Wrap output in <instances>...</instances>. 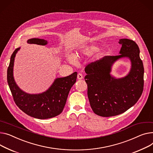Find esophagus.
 <instances>
[{
    "instance_id": "esophagus-1",
    "label": "esophagus",
    "mask_w": 153,
    "mask_h": 153,
    "mask_svg": "<svg viewBox=\"0 0 153 153\" xmlns=\"http://www.w3.org/2000/svg\"><path fill=\"white\" fill-rule=\"evenodd\" d=\"M77 79H79V80L82 79H83V75H82V74L79 73V74H77Z\"/></svg>"
}]
</instances>
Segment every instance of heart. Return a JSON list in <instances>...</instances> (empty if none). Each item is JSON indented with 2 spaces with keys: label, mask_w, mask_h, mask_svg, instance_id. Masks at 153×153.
Returning a JSON list of instances; mask_svg holds the SVG:
<instances>
[{
  "label": "heart",
  "mask_w": 153,
  "mask_h": 153,
  "mask_svg": "<svg viewBox=\"0 0 153 153\" xmlns=\"http://www.w3.org/2000/svg\"><path fill=\"white\" fill-rule=\"evenodd\" d=\"M68 59H69V60L71 62V63H76V57L74 56H69L68 57Z\"/></svg>",
  "instance_id": "obj_1"
}]
</instances>
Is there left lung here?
Listing matches in <instances>:
<instances>
[{"label":"left lung","mask_w":153,"mask_h":153,"mask_svg":"<svg viewBox=\"0 0 153 153\" xmlns=\"http://www.w3.org/2000/svg\"><path fill=\"white\" fill-rule=\"evenodd\" d=\"M120 55L105 56L88 64L85 68L87 95L94 113L102 117L124 113L140 98L144 87V68L140 58V49L132 40L121 39ZM127 57L132 68L125 78L115 79L110 75L111 66L118 59Z\"/></svg>","instance_id":"8db88e82"}]
</instances>
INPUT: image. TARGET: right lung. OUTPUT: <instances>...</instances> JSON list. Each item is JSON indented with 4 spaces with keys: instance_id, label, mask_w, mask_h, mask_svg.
Listing matches in <instances>:
<instances>
[{
    "instance_id": "add662e5",
    "label": "right lung",
    "mask_w": 153,
    "mask_h": 153,
    "mask_svg": "<svg viewBox=\"0 0 153 153\" xmlns=\"http://www.w3.org/2000/svg\"><path fill=\"white\" fill-rule=\"evenodd\" d=\"M27 43L45 45L47 41L33 38L29 39ZM18 50L19 48H16L10 57L7 69V82L15 103L25 113L34 118L45 119L59 115L64 109L71 88L76 82L77 73L74 72L67 77L56 79L52 86L42 94H28L17 86L13 76L14 59Z\"/></svg>"
}]
</instances>
